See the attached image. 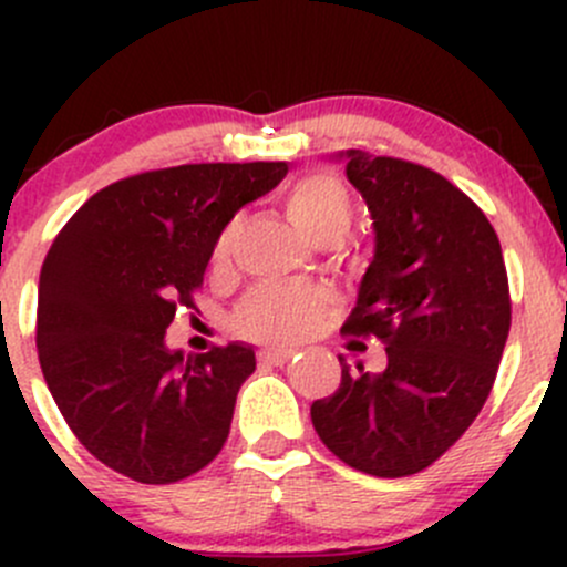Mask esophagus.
<instances>
[{
  "label": "esophagus",
  "mask_w": 567,
  "mask_h": 567,
  "mask_svg": "<svg viewBox=\"0 0 567 567\" xmlns=\"http://www.w3.org/2000/svg\"><path fill=\"white\" fill-rule=\"evenodd\" d=\"M296 357V348H266V351H260V362L262 364H285L290 362V359Z\"/></svg>",
  "instance_id": "esophagus-1"
}]
</instances>
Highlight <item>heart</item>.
I'll return each instance as SVG.
<instances>
[{"instance_id":"1","label":"heart","mask_w":567,"mask_h":567,"mask_svg":"<svg viewBox=\"0 0 567 567\" xmlns=\"http://www.w3.org/2000/svg\"><path fill=\"white\" fill-rule=\"evenodd\" d=\"M285 210L307 238H342L353 221V199L346 183L331 173H307L285 192ZM236 244V225H227L216 238L214 266L230 260ZM326 312L318 290L305 285H268L244 299L236 312L241 334L266 342H288L310 334Z\"/></svg>"}]
</instances>
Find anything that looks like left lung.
Returning a JSON list of instances; mask_svg holds the SVG:
<instances>
[{
    "label": "left lung",
    "mask_w": 567,
    "mask_h": 567,
    "mask_svg": "<svg viewBox=\"0 0 567 567\" xmlns=\"http://www.w3.org/2000/svg\"><path fill=\"white\" fill-rule=\"evenodd\" d=\"M373 216L375 255L342 331L379 337L384 373L342 364L310 409L320 442L373 477H409L466 433L511 331L499 238L458 186L422 164L340 153Z\"/></svg>",
    "instance_id": "obj_1"
}]
</instances>
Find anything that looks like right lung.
Listing matches in <instances>:
<instances>
[{"label": "right lung", "mask_w": 567, "mask_h": 567, "mask_svg": "<svg viewBox=\"0 0 567 567\" xmlns=\"http://www.w3.org/2000/svg\"><path fill=\"white\" fill-rule=\"evenodd\" d=\"M288 175L285 162L183 164L95 192L51 244L38 285V359L73 436L114 472L167 485L199 472L230 433L255 373L241 342L169 351L216 238Z\"/></svg>", "instance_id": "obj_1"}]
</instances>
